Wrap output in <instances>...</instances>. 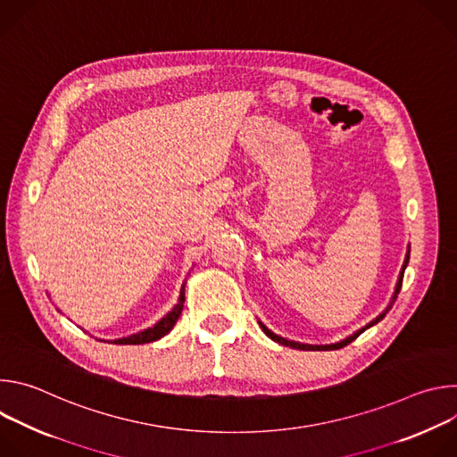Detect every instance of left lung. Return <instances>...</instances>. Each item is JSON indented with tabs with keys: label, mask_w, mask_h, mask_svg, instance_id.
<instances>
[{
	"label": "left lung",
	"mask_w": 457,
	"mask_h": 457,
	"mask_svg": "<svg viewBox=\"0 0 457 457\" xmlns=\"http://www.w3.org/2000/svg\"><path fill=\"white\" fill-rule=\"evenodd\" d=\"M409 258H411V245H407V253H405V260H403V266H402V270H400V275H398V282H396V287H395V293H393V296H390V302H388V305L374 318V320H370L367 325H363L361 329H358L356 333H353V335H349L347 338H344V340H340V342H335V344H325V345H311V344H300V342H293V340H287V338H284V337H280V335H277V333H273L268 325H264L262 321L258 320V325L260 328H262V331L266 333V337H270L273 342H277V344H280V345H286V347H291V349H298V351H337V349H342V347H345V345H349L353 340H356L363 331H367L369 328H372V325H376L378 321H381L383 318H385V314L390 311V307H393V303L396 302V298H398V293H400V289H402V280H403V273H405V270H407V264H409Z\"/></svg>",
	"instance_id": "obj_1"
}]
</instances>
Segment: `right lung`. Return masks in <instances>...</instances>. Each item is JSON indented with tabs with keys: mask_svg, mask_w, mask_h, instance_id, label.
I'll return each mask as SVG.
<instances>
[{
	"mask_svg": "<svg viewBox=\"0 0 457 457\" xmlns=\"http://www.w3.org/2000/svg\"><path fill=\"white\" fill-rule=\"evenodd\" d=\"M184 286H186V282H182L177 303L155 325H152V328L143 329V331H139L136 335H129V337H122V338H115V340H101V342H108V344H115V345H141V344H152V342L161 340L162 337H166L173 329V325L177 323V320H179V316L182 312V307H184Z\"/></svg>",
	"mask_w": 457,
	"mask_h": 457,
	"instance_id": "obj_1",
	"label": "right lung"
}]
</instances>
